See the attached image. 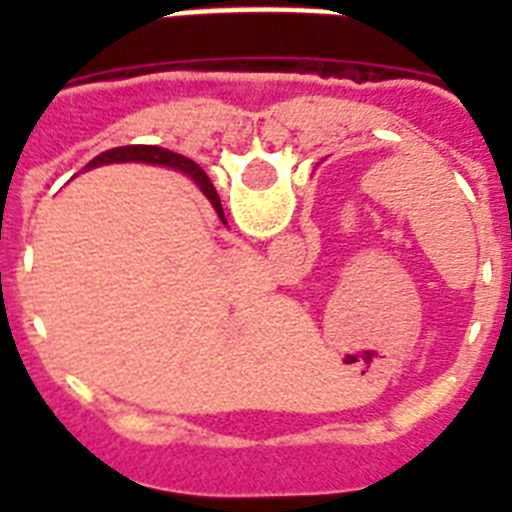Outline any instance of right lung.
Returning a JSON list of instances; mask_svg holds the SVG:
<instances>
[{
  "instance_id": "obj_1",
  "label": "right lung",
  "mask_w": 512,
  "mask_h": 512,
  "mask_svg": "<svg viewBox=\"0 0 512 512\" xmlns=\"http://www.w3.org/2000/svg\"><path fill=\"white\" fill-rule=\"evenodd\" d=\"M128 161H140V164H156V166H169V169L182 171V174L192 176V182L202 189L210 205L215 207L217 217L225 223L223 215V205H220V197H217L215 187L207 179L205 171L200 166L194 164L192 158L182 156V153H174L169 148H158V146H122V148H112V151L99 153L97 158H92L87 164V169H94V166H104V164H128Z\"/></svg>"
}]
</instances>
